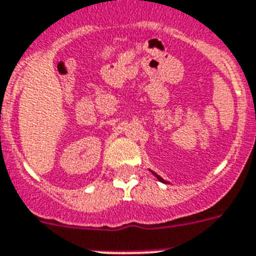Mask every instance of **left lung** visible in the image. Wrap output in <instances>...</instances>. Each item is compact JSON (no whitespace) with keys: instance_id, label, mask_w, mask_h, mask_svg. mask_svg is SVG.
<instances>
[{"instance_id":"obj_1","label":"left lung","mask_w":256,"mask_h":256,"mask_svg":"<svg viewBox=\"0 0 256 256\" xmlns=\"http://www.w3.org/2000/svg\"><path fill=\"white\" fill-rule=\"evenodd\" d=\"M152 173H153V174H154V176H156V178L158 180V181H161V182H164V184H168L166 181H165V180H164V178H161L160 176H158V174H156V173H154V172H152Z\"/></svg>"}]
</instances>
